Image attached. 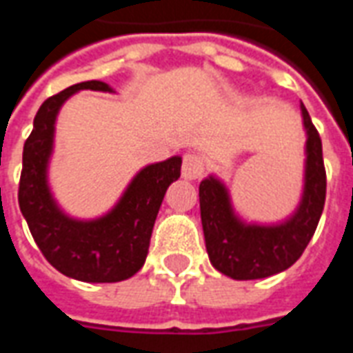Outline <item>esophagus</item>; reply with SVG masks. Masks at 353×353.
I'll list each match as a JSON object with an SVG mask.
<instances>
[{
  "label": "esophagus",
  "instance_id": "1",
  "mask_svg": "<svg viewBox=\"0 0 353 353\" xmlns=\"http://www.w3.org/2000/svg\"><path fill=\"white\" fill-rule=\"evenodd\" d=\"M204 174V157L196 151H191L183 157L181 164V176L185 179H199Z\"/></svg>",
  "mask_w": 353,
  "mask_h": 353
}]
</instances>
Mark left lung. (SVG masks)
Masks as SVG:
<instances>
[{"instance_id":"obj_1","label":"left lung","mask_w":353,"mask_h":353,"mask_svg":"<svg viewBox=\"0 0 353 353\" xmlns=\"http://www.w3.org/2000/svg\"><path fill=\"white\" fill-rule=\"evenodd\" d=\"M306 130V161L301 202L281 223H248L234 212L227 185L219 177L200 181V217L210 263L232 280H259L288 270L314 236L325 204V168L321 139L301 103Z\"/></svg>"}]
</instances>
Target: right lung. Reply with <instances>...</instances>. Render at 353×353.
<instances>
[{
    "instance_id": "obj_1",
    "label": "right lung",
    "mask_w": 353,
    "mask_h": 353,
    "mask_svg": "<svg viewBox=\"0 0 353 353\" xmlns=\"http://www.w3.org/2000/svg\"><path fill=\"white\" fill-rule=\"evenodd\" d=\"M79 90L113 92L108 83L85 81L43 101L24 143L19 204L35 244L58 272L88 283H113L132 278L145 263L162 199L181 176V157L139 170L108 214L96 219L68 215L50 191L49 162L58 111Z\"/></svg>"
}]
</instances>
